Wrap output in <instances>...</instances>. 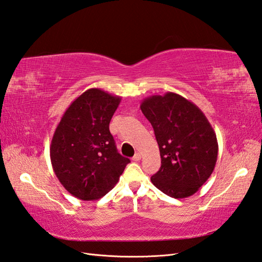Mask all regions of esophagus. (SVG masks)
I'll list each match as a JSON object with an SVG mask.
<instances>
[{
  "label": "esophagus",
  "instance_id": "34e87169",
  "mask_svg": "<svg viewBox=\"0 0 262 262\" xmlns=\"http://www.w3.org/2000/svg\"><path fill=\"white\" fill-rule=\"evenodd\" d=\"M140 159H142V154L140 152H136L135 156L133 157V160H135V162H138V160H140Z\"/></svg>",
  "mask_w": 262,
  "mask_h": 262
}]
</instances>
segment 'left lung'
I'll return each mask as SVG.
<instances>
[{"label": "left lung", "mask_w": 262, "mask_h": 262, "mask_svg": "<svg viewBox=\"0 0 262 262\" xmlns=\"http://www.w3.org/2000/svg\"><path fill=\"white\" fill-rule=\"evenodd\" d=\"M140 110L155 132L162 158L151 183L172 198L192 196L217 163L218 142L209 120L197 105L171 92L145 98Z\"/></svg>", "instance_id": "left-lung-1"}]
</instances>
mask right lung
I'll use <instances>...</instances> for the list:
<instances>
[{
	"label": "right lung",
	"mask_w": 262,
	"mask_h": 262,
	"mask_svg": "<svg viewBox=\"0 0 262 262\" xmlns=\"http://www.w3.org/2000/svg\"><path fill=\"white\" fill-rule=\"evenodd\" d=\"M122 97L91 89L69 106L50 146L59 183L80 200H97L114 188L130 160L117 151L110 123Z\"/></svg>",
	"instance_id": "add662e5"
}]
</instances>
